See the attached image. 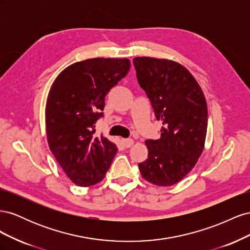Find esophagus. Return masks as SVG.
<instances>
[{
	"label": "esophagus",
	"mask_w": 250,
	"mask_h": 250,
	"mask_svg": "<svg viewBox=\"0 0 250 250\" xmlns=\"http://www.w3.org/2000/svg\"><path fill=\"white\" fill-rule=\"evenodd\" d=\"M123 142H124V145L126 148L132 147V145L134 144V141L132 139H125Z\"/></svg>",
	"instance_id": "34e87169"
}]
</instances>
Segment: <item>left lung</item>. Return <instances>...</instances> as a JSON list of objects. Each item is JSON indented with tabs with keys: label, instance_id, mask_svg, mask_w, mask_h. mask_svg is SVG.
<instances>
[{
	"label": "left lung",
	"instance_id": "left-lung-1",
	"mask_svg": "<svg viewBox=\"0 0 250 250\" xmlns=\"http://www.w3.org/2000/svg\"><path fill=\"white\" fill-rule=\"evenodd\" d=\"M141 87L162 121L161 138L147 140L148 158L139 164L142 177L160 187L175 185L200 157L208 130V105L198 82L184 65L169 59L135 57Z\"/></svg>",
	"mask_w": 250,
	"mask_h": 250
}]
</instances>
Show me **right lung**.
<instances>
[{
    "mask_svg": "<svg viewBox=\"0 0 250 250\" xmlns=\"http://www.w3.org/2000/svg\"><path fill=\"white\" fill-rule=\"evenodd\" d=\"M129 69L127 58H90L66 66L53 82L46 104L47 140L75 185L100 183L118 152L103 134H95V124L105 96Z\"/></svg>",
    "mask_w": 250,
    "mask_h": 250,
    "instance_id": "1",
    "label": "right lung"
}]
</instances>
